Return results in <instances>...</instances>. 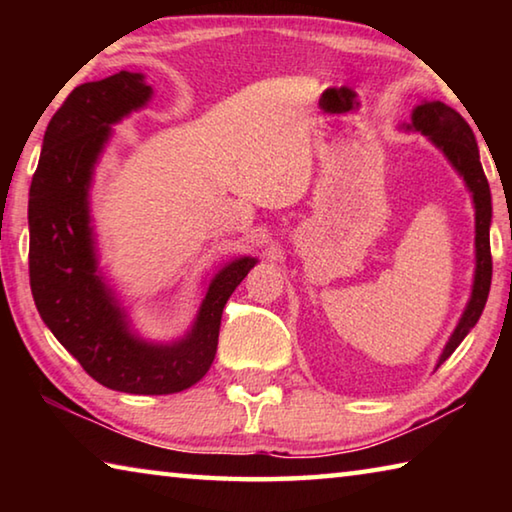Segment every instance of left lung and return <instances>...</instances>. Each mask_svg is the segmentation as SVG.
<instances>
[{
  "mask_svg": "<svg viewBox=\"0 0 512 512\" xmlns=\"http://www.w3.org/2000/svg\"><path fill=\"white\" fill-rule=\"evenodd\" d=\"M422 135H429V140L443 149L447 160L454 164V169L461 173L463 180L470 187L476 210V275L472 298L463 311L461 323L456 325L452 339L445 345L440 354L438 366L452 357V352L461 345L467 332L476 325L481 311L485 307L492 282V255H490V219H492V203H490V185L485 178L479 149H476L474 133L467 121L458 115L454 108L445 106L440 101H424L422 106L413 110L411 126Z\"/></svg>",
  "mask_w": 512,
  "mask_h": 512,
  "instance_id": "left-lung-1",
  "label": "left lung"
}]
</instances>
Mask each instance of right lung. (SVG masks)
<instances>
[{
    "label": "right lung",
    "mask_w": 512,
    "mask_h": 512,
    "mask_svg": "<svg viewBox=\"0 0 512 512\" xmlns=\"http://www.w3.org/2000/svg\"><path fill=\"white\" fill-rule=\"evenodd\" d=\"M149 97L142 74L119 72L74 88L51 117L29 192V280L45 325L92 379L121 393L169 395L210 370L225 302L257 259H235L216 273L183 341L153 345L128 329L97 273L88 185L110 124Z\"/></svg>",
    "instance_id": "obj_1"
}]
</instances>
